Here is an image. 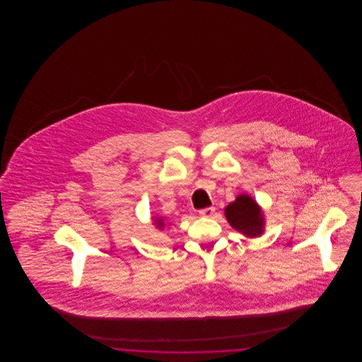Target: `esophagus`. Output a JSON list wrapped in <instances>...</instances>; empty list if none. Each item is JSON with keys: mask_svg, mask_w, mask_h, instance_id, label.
Returning a JSON list of instances; mask_svg holds the SVG:
<instances>
[{"mask_svg": "<svg viewBox=\"0 0 362 362\" xmlns=\"http://www.w3.org/2000/svg\"><path fill=\"white\" fill-rule=\"evenodd\" d=\"M214 213H216V209L213 206L205 207V209L199 210V214H201L202 217H211V216H214Z\"/></svg>", "mask_w": 362, "mask_h": 362, "instance_id": "esophagus-1", "label": "esophagus"}]
</instances>
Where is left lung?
<instances>
[{"label":"left lung","instance_id":"8db88e82","mask_svg":"<svg viewBox=\"0 0 362 362\" xmlns=\"http://www.w3.org/2000/svg\"><path fill=\"white\" fill-rule=\"evenodd\" d=\"M229 225L245 238H259L264 232V213L258 202L248 194H240L225 207Z\"/></svg>","mask_w":362,"mask_h":362}]
</instances>
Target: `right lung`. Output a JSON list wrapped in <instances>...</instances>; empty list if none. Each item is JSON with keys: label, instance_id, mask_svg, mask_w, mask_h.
I'll return each instance as SVG.
<instances>
[{"label": "right lung", "instance_id": "1", "mask_svg": "<svg viewBox=\"0 0 362 362\" xmlns=\"http://www.w3.org/2000/svg\"><path fill=\"white\" fill-rule=\"evenodd\" d=\"M153 225L158 230H163L165 228V223H164L163 217H153Z\"/></svg>", "mask_w": 362, "mask_h": 362}]
</instances>
